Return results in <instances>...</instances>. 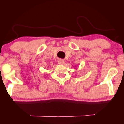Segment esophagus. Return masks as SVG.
<instances>
[{
    "mask_svg": "<svg viewBox=\"0 0 124 124\" xmlns=\"http://www.w3.org/2000/svg\"><path fill=\"white\" fill-rule=\"evenodd\" d=\"M57 62H58V64L59 65H64V64H65V62H64V60H62V59H59Z\"/></svg>",
    "mask_w": 124,
    "mask_h": 124,
    "instance_id": "esophagus-1",
    "label": "esophagus"
}]
</instances>
